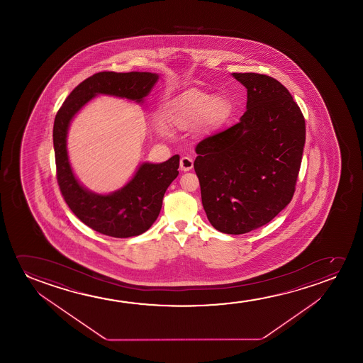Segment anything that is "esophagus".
Segmentation results:
<instances>
[{"label": "esophagus", "mask_w": 363, "mask_h": 363, "mask_svg": "<svg viewBox=\"0 0 363 363\" xmlns=\"http://www.w3.org/2000/svg\"><path fill=\"white\" fill-rule=\"evenodd\" d=\"M192 167H194V160L189 157V156H184L181 161H179V169L184 171V172L192 169Z\"/></svg>", "instance_id": "esophagus-1"}]
</instances>
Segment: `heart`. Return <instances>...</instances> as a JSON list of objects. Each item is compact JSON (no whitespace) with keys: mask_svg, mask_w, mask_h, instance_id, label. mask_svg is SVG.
Masks as SVG:
<instances>
[{"mask_svg":"<svg viewBox=\"0 0 363 363\" xmlns=\"http://www.w3.org/2000/svg\"><path fill=\"white\" fill-rule=\"evenodd\" d=\"M232 105L223 95L199 89H189L169 100L164 108V119L177 130L194 129L207 123L219 126L228 119ZM155 129L161 136H169V130L162 120L155 121Z\"/></svg>","mask_w":363,"mask_h":363,"instance_id":"1","label":"heart"}]
</instances>
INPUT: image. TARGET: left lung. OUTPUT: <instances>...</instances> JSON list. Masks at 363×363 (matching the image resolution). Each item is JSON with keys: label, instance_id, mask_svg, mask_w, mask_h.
<instances>
[{"label": "left lung", "instance_id": "8db88e82", "mask_svg": "<svg viewBox=\"0 0 363 363\" xmlns=\"http://www.w3.org/2000/svg\"><path fill=\"white\" fill-rule=\"evenodd\" d=\"M247 88L238 124L202 140L194 171L209 223L225 234L260 228L293 199L305 146V120L280 82L233 73Z\"/></svg>", "mask_w": 363, "mask_h": 363}]
</instances>
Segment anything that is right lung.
<instances>
[{"label":"right lung","mask_w":363,"mask_h":363,"mask_svg":"<svg viewBox=\"0 0 363 363\" xmlns=\"http://www.w3.org/2000/svg\"><path fill=\"white\" fill-rule=\"evenodd\" d=\"M157 80L159 74L150 72H100L82 82L55 115L53 145L60 192L83 223L109 237H136L154 224L166 189L179 176V156L174 155L161 164L143 162L121 189L96 194L80 184L72 169L67 149L70 123L96 95H111L143 105Z\"/></svg>","instance_id":"obj_1"}]
</instances>
